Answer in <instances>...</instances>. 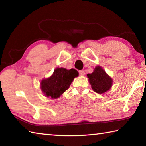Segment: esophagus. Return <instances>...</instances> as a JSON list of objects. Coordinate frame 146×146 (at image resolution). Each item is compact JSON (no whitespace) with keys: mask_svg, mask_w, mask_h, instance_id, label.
<instances>
[{"mask_svg":"<svg viewBox=\"0 0 146 146\" xmlns=\"http://www.w3.org/2000/svg\"><path fill=\"white\" fill-rule=\"evenodd\" d=\"M79 75H81V76H84V75H85V72H84V71H83V70H80V71H79Z\"/></svg>","mask_w":146,"mask_h":146,"instance_id":"34e87169","label":"esophagus"}]
</instances>
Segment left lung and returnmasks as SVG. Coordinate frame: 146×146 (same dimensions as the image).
Returning a JSON list of instances; mask_svg holds the SVG:
<instances>
[{
    "label": "left lung",
    "mask_w": 146,
    "mask_h": 146,
    "mask_svg": "<svg viewBox=\"0 0 146 146\" xmlns=\"http://www.w3.org/2000/svg\"><path fill=\"white\" fill-rule=\"evenodd\" d=\"M87 76L89 78L91 88L96 93L102 94L108 91L111 88L112 78L100 66H97L93 72L88 73Z\"/></svg>",
    "instance_id": "left-lung-1"
}]
</instances>
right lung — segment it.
Segmentation results:
<instances>
[{
	"label": "right lung",
	"instance_id": "1",
	"mask_svg": "<svg viewBox=\"0 0 146 146\" xmlns=\"http://www.w3.org/2000/svg\"><path fill=\"white\" fill-rule=\"evenodd\" d=\"M78 76V72L75 69L56 68L50 77L41 81L42 91L46 97L57 98L70 88L73 79Z\"/></svg>",
	"mask_w": 146,
	"mask_h": 146
}]
</instances>
